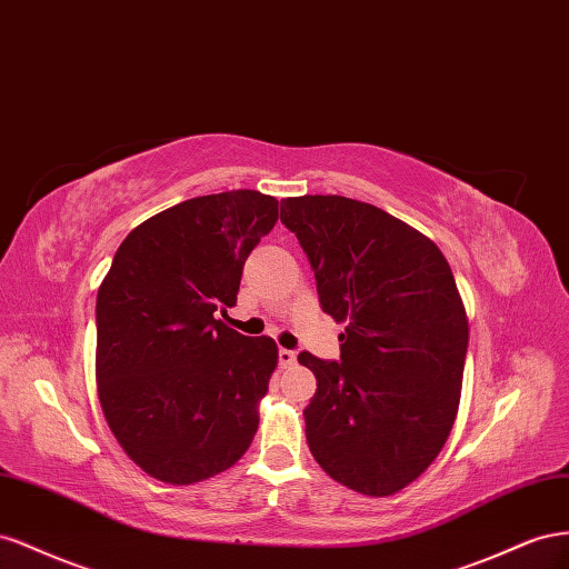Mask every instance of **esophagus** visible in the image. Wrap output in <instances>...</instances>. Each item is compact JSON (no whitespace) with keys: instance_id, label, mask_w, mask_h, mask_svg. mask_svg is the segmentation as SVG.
Segmentation results:
<instances>
[{"instance_id":"1","label":"esophagus","mask_w":569,"mask_h":569,"mask_svg":"<svg viewBox=\"0 0 569 569\" xmlns=\"http://www.w3.org/2000/svg\"><path fill=\"white\" fill-rule=\"evenodd\" d=\"M296 352L293 350H286V348H279V362H281V367H293L296 365Z\"/></svg>"}]
</instances>
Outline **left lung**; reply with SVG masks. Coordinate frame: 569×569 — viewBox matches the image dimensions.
<instances>
[{
	"mask_svg": "<svg viewBox=\"0 0 569 569\" xmlns=\"http://www.w3.org/2000/svg\"><path fill=\"white\" fill-rule=\"evenodd\" d=\"M321 310L346 321L340 360L300 352L315 460L365 496H393L436 460L458 415L469 327L443 252L383 209L340 194L281 200Z\"/></svg>",
	"mask_w": 569,
	"mask_h": 569,
	"instance_id": "8db88e82",
	"label": "left lung"
}]
</instances>
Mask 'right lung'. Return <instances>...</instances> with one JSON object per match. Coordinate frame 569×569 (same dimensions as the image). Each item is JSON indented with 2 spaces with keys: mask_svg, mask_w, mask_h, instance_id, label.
<instances>
[{
  "mask_svg": "<svg viewBox=\"0 0 569 569\" xmlns=\"http://www.w3.org/2000/svg\"><path fill=\"white\" fill-rule=\"evenodd\" d=\"M279 219L257 190L202 194L126 236L97 290L94 377L111 433L150 477L186 486L236 465L279 362L226 327L242 264Z\"/></svg>",
  "mask_w": 569,
  "mask_h": 569,
  "instance_id": "right-lung-1",
  "label": "right lung"
}]
</instances>
